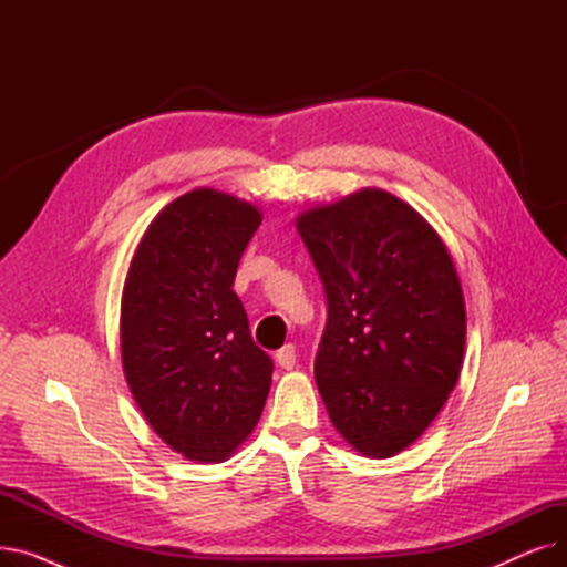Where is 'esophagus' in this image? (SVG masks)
I'll return each instance as SVG.
<instances>
[{
  "mask_svg": "<svg viewBox=\"0 0 567 567\" xmlns=\"http://www.w3.org/2000/svg\"><path fill=\"white\" fill-rule=\"evenodd\" d=\"M276 361L282 370H291L296 365V349L293 344H285L278 353H276Z\"/></svg>",
  "mask_w": 567,
  "mask_h": 567,
  "instance_id": "34e87169",
  "label": "esophagus"
}]
</instances>
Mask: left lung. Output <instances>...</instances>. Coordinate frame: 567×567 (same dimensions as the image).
Masks as SVG:
<instances>
[{"label": "left lung", "instance_id": "1", "mask_svg": "<svg viewBox=\"0 0 567 567\" xmlns=\"http://www.w3.org/2000/svg\"><path fill=\"white\" fill-rule=\"evenodd\" d=\"M293 223L329 301L319 395L353 451L393 457L423 436L462 372L466 306L455 261L411 204L381 188L315 204Z\"/></svg>", "mask_w": 567, "mask_h": 567}]
</instances>
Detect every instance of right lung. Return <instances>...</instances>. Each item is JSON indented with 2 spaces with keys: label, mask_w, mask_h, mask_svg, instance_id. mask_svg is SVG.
Wrapping results in <instances>:
<instances>
[{
  "label": "right lung",
  "mask_w": 567,
  "mask_h": 567,
  "mask_svg": "<svg viewBox=\"0 0 567 567\" xmlns=\"http://www.w3.org/2000/svg\"><path fill=\"white\" fill-rule=\"evenodd\" d=\"M261 218L246 199L193 188L163 206L131 257L118 317L124 377L148 427L190 462L229 460L271 389L274 363L231 289Z\"/></svg>",
  "instance_id": "1"
}]
</instances>
